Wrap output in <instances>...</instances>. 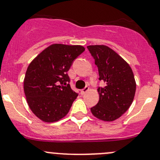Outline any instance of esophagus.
I'll return each mask as SVG.
<instances>
[{"mask_svg":"<svg viewBox=\"0 0 160 160\" xmlns=\"http://www.w3.org/2000/svg\"><path fill=\"white\" fill-rule=\"evenodd\" d=\"M88 90H89V87H86L85 88H84L83 89H82V90L80 91V93H81L82 95H83V94H85L86 92H87Z\"/></svg>","mask_w":160,"mask_h":160,"instance_id":"34e87169","label":"esophagus"}]
</instances>
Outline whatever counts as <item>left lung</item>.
Returning a JSON list of instances; mask_svg holds the SVG:
<instances>
[{"instance_id": "left-lung-1", "label": "left lung", "mask_w": 160, "mask_h": 160, "mask_svg": "<svg viewBox=\"0 0 160 160\" xmlns=\"http://www.w3.org/2000/svg\"><path fill=\"white\" fill-rule=\"evenodd\" d=\"M87 48L98 68L99 80L106 83L98 88L99 102L90 108L91 112L100 120L112 122L132 104L136 91L134 73L129 64L109 47L96 45Z\"/></svg>"}]
</instances>
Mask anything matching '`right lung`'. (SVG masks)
I'll list each match as a JSON object with an SVG mask.
<instances>
[{
    "instance_id": "1",
    "label": "right lung",
    "mask_w": 160,
    "mask_h": 160,
    "mask_svg": "<svg viewBox=\"0 0 160 160\" xmlns=\"http://www.w3.org/2000/svg\"><path fill=\"white\" fill-rule=\"evenodd\" d=\"M84 51L81 45L53 44L28 66L23 83L26 101L43 122H58L69 112L78 94L71 89L67 72Z\"/></svg>"
}]
</instances>
